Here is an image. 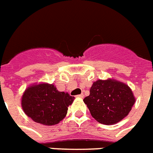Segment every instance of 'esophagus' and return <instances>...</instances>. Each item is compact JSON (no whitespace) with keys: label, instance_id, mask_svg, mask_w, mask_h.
I'll use <instances>...</instances> for the list:
<instances>
[{"label":"esophagus","instance_id":"esophagus-1","mask_svg":"<svg viewBox=\"0 0 153 153\" xmlns=\"http://www.w3.org/2000/svg\"><path fill=\"white\" fill-rule=\"evenodd\" d=\"M84 94H78V95H77L78 98H84Z\"/></svg>","mask_w":153,"mask_h":153}]
</instances>
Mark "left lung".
Listing matches in <instances>:
<instances>
[{"mask_svg": "<svg viewBox=\"0 0 153 153\" xmlns=\"http://www.w3.org/2000/svg\"><path fill=\"white\" fill-rule=\"evenodd\" d=\"M84 102L98 122L111 125L127 117L135 98L127 84L114 79H98L94 82Z\"/></svg>", "mask_w": 153, "mask_h": 153, "instance_id": "obj_1", "label": "left lung"}]
</instances>
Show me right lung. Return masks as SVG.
Segmentation results:
<instances>
[{
  "instance_id": "obj_1",
  "label": "right lung",
  "mask_w": 153,
  "mask_h": 153,
  "mask_svg": "<svg viewBox=\"0 0 153 153\" xmlns=\"http://www.w3.org/2000/svg\"><path fill=\"white\" fill-rule=\"evenodd\" d=\"M74 98L68 93L59 91L53 84H40L25 91L22 107L24 113L33 121L51 126L64 119Z\"/></svg>"
}]
</instances>
